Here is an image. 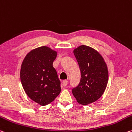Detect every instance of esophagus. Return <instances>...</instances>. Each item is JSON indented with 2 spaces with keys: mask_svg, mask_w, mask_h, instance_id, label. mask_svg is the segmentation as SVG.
Masks as SVG:
<instances>
[{
  "mask_svg": "<svg viewBox=\"0 0 132 132\" xmlns=\"http://www.w3.org/2000/svg\"><path fill=\"white\" fill-rule=\"evenodd\" d=\"M68 81L66 80H63V81H62V84H63V85L64 87L66 86V85H68Z\"/></svg>",
  "mask_w": 132,
  "mask_h": 132,
  "instance_id": "esophagus-1",
  "label": "esophagus"
}]
</instances>
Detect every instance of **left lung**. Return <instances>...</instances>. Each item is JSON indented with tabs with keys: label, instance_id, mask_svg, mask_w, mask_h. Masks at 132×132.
<instances>
[{
	"label": "left lung",
	"instance_id": "obj_1",
	"mask_svg": "<svg viewBox=\"0 0 132 132\" xmlns=\"http://www.w3.org/2000/svg\"><path fill=\"white\" fill-rule=\"evenodd\" d=\"M81 73L80 81L72 89L77 102L87 105L96 102L103 95L109 79L108 68L99 52L86 45L73 50Z\"/></svg>",
	"mask_w": 132,
	"mask_h": 132
}]
</instances>
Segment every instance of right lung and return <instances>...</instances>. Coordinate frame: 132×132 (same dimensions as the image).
<instances>
[{
	"label": "right lung",
	"instance_id": "add662e5",
	"mask_svg": "<svg viewBox=\"0 0 132 132\" xmlns=\"http://www.w3.org/2000/svg\"><path fill=\"white\" fill-rule=\"evenodd\" d=\"M57 52L43 46L32 50L21 65L23 88L30 99L41 106L49 104L61 92L60 82L53 63Z\"/></svg>",
	"mask_w": 132,
	"mask_h": 132
}]
</instances>
